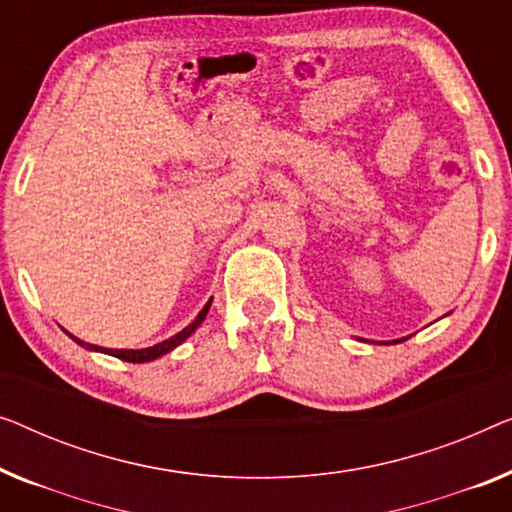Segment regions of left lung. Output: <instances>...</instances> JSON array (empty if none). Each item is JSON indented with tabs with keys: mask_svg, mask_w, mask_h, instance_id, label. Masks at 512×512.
<instances>
[{
	"mask_svg": "<svg viewBox=\"0 0 512 512\" xmlns=\"http://www.w3.org/2000/svg\"><path fill=\"white\" fill-rule=\"evenodd\" d=\"M395 344H397V342H395Z\"/></svg>",
	"mask_w": 512,
	"mask_h": 512,
	"instance_id": "left-lung-1",
	"label": "left lung"
}]
</instances>
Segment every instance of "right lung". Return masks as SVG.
<instances>
[{"mask_svg":"<svg viewBox=\"0 0 512 512\" xmlns=\"http://www.w3.org/2000/svg\"><path fill=\"white\" fill-rule=\"evenodd\" d=\"M212 302V300H210ZM210 302L201 309V314H198L194 321H191L187 328H184L182 332H177V335H173L170 339H164L161 344H154L150 348H140V351H122V348H101V346H94V344H87V342H80V339H76L73 335H69L73 342H78L80 346H85L87 351H101V353H108V355H115V358L120 360H127V362H150L154 358H159V355H164L168 351H173L175 346H180L184 339H187L191 332H194L198 325L203 323V318L207 316V309H210Z\"/></svg>","mask_w":512,"mask_h":512,"instance_id":"obj_1","label":"right lung"}]
</instances>
